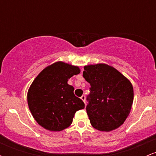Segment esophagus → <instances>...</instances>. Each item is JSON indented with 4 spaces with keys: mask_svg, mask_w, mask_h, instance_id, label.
Listing matches in <instances>:
<instances>
[{
    "mask_svg": "<svg viewBox=\"0 0 156 156\" xmlns=\"http://www.w3.org/2000/svg\"><path fill=\"white\" fill-rule=\"evenodd\" d=\"M80 99L82 100L84 102V103H85V101H86V97L85 95H82L81 97H80Z\"/></svg>",
    "mask_w": 156,
    "mask_h": 156,
    "instance_id": "34e87169",
    "label": "esophagus"
}]
</instances>
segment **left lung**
Returning a JSON list of instances; mask_svg holds the SVG:
<instances>
[{
  "label": "left lung",
  "instance_id": "8db88e82",
  "mask_svg": "<svg viewBox=\"0 0 156 156\" xmlns=\"http://www.w3.org/2000/svg\"><path fill=\"white\" fill-rule=\"evenodd\" d=\"M83 76L91 86L86 108L91 125L101 131L117 129L129 115L133 104L130 80L105 64L85 66Z\"/></svg>",
  "mask_w": 156,
  "mask_h": 156
}]
</instances>
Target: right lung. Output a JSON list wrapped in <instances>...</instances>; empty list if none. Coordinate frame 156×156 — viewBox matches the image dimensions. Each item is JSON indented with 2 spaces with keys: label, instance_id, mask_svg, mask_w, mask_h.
<instances>
[{
  "label": "right lung",
  "instance_id": "1",
  "mask_svg": "<svg viewBox=\"0 0 156 156\" xmlns=\"http://www.w3.org/2000/svg\"><path fill=\"white\" fill-rule=\"evenodd\" d=\"M80 73L76 66L58 62L44 69L28 92V104L39 125L51 131H61L73 122L77 111L85 107L74 94L68 79Z\"/></svg>",
  "mask_w": 156,
  "mask_h": 156
}]
</instances>
